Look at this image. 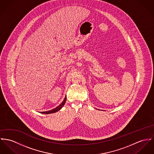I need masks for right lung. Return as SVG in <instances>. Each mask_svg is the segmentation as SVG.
Returning <instances> with one entry per match:
<instances>
[{
	"instance_id": "right-lung-1",
	"label": "right lung",
	"mask_w": 154,
	"mask_h": 154,
	"mask_svg": "<svg viewBox=\"0 0 154 154\" xmlns=\"http://www.w3.org/2000/svg\"><path fill=\"white\" fill-rule=\"evenodd\" d=\"M66 99H67V98H66V96L65 98H64V100L63 101V102L60 104L59 106H57L56 108H54V109H51V110H49V111H48L41 112V113H42V114H51V113L56 112L57 111H59L60 109L63 106H64V105L65 103H66Z\"/></svg>"
}]
</instances>
